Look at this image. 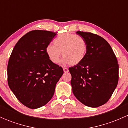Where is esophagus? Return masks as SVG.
I'll use <instances>...</instances> for the list:
<instances>
[{
	"label": "esophagus",
	"instance_id": "1",
	"mask_svg": "<svg viewBox=\"0 0 128 128\" xmlns=\"http://www.w3.org/2000/svg\"><path fill=\"white\" fill-rule=\"evenodd\" d=\"M63 70H64V72H68L69 71V69H68V68H65V67H64V68H63Z\"/></svg>",
	"mask_w": 128,
	"mask_h": 128
}]
</instances>
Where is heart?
Returning <instances> with one entry per match:
<instances>
[{"label": "heart", "instance_id": "obj_1", "mask_svg": "<svg viewBox=\"0 0 128 128\" xmlns=\"http://www.w3.org/2000/svg\"><path fill=\"white\" fill-rule=\"evenodd\" d=\"M53 44H49L46 50L48 58L53 63L59 61L60 54L64 58L62 61L70 66L79 64L86 56L87 42L84 38L76 34H59L54 40Z\"/></svg>", "mask_w": 128, "mask_h": 128}]
</instances>
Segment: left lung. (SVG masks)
Listing matches in <instances>:
<instances>
[{
	"label": "left lung",
	"instance_id": "8db88e82",
	"mask_svg": "<svg viewBox=\"0 0 128 128\" xmlns=\"http://www.w3.org/2000/svg\"><path fill=\"white\" fill-rule=\"evenodd\" d=\"M87 44L85 59L69 68L70 84L76 98L87 106L105 104L115 90L119 78V66L110 45L104 38L90 32H77Z\"/></svg>",
	"mask_w": 128,
	"mask_h": 128
}]
</instances>
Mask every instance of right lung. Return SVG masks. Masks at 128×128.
<instances>
[{"label":"right lung","mask_w":128,"mask_h":128,"mask_svg":"<svg viewBox=\"0 0 128 128\" xmlns=\"http://www.w3.org/2000/svg\"><path fill=\"white\" fill-rule=\"evenodd\" d=\"M56 35L50 31H31L16 42L9 58L8 86L20 102L29 108H40L50 102L64 73L46 54V47Z\"/></svg>","instance_id":"1"}]
</instances>
